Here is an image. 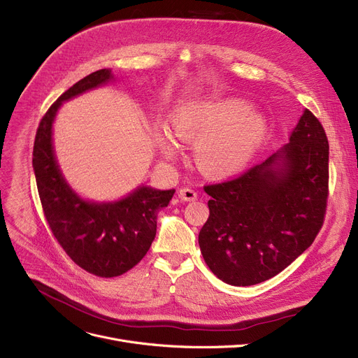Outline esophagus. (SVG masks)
Instances as JSON below:
<instances>
[{"mask_svg": "<svg viewBox=\"0 0 358 358\" xmlns=\"http://www.w3.org/2000/svg\"><path fill=\"white\" fill-rule=\"evenodd\" d=\"M178 197L182 201H193V200L197 199V192L192 187H182L178 192Z\"/></svg>", "mask_w": 358, "mask_h": 358, "instance_id": "obj_1", "label": "esophagus"}]
</instances>
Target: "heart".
<instances>
[{
  "label": "heart",
  "instance_id": "obj_1",
  "mask_svg": "<svg viewBox=\"0 0 358 358\" xmlns=\"http://www.w3.org/2000/svg\"><path fill=\"white\" fill-rule=\"evenodd\" d=\"M174 134L196 143V158L208 173L225 176L243 171L265 145L269 121L240 98H224L180 106L173 115ZM157 143L165 157L178 153L173 137L158 131Z\"/></svg>",
  "mask_w": 358,
  "mask_h": 358
}]
</instances>
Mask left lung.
<instances>
[{
    "label": "left lung",
    "instance_id": "obj_1",
    "mask_svg": "<svg viewBox=\"0 0 358 358\" xmlns=\"http://www.w3.org/2000/svg\"><path fill=\"white\" fill-rule=\"evenodd\" d=\"M209 217L200 252L224 282L255 285L282 272L312 245L329 196V143L306 110L289 142L238 177L205 185Z\"/></svg>",
    "mask_w": 358,
    "mask_h": 358
}]
</instances>
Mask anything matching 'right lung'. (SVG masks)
<instances>
[{
    "instance_id": "obj_1",
    "label": "right lung",
    "mask_w": 358,
    "mask_h": 358,
    "mask_svg": "<svg viewBox=\"0 0 358 358\" xmlns=\"http://www.w3.org/2000/svg\"><path fill=\"white\" fill-rule=\"evenodd\" d=\"M113 79L102 69L66 90L42 117L35 136L34 169L45 220L67 256L86 272L114 278L134 268L157 236V216L176 190L141 187L115 203H90L64 181L52 149V121L63 101Z\"/></svg>"
}]
</instances>
